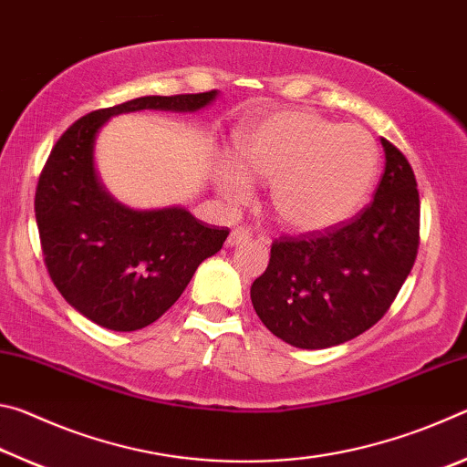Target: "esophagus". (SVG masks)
Instances as JSON below:
<instances>
[{
    "label": "esophagus",
    "instance_id": "obj_1",
    "mask_svg": "<svg viewBox=\"0 0 467 467\" xmlns=\"http://www.w3.org/2000/svg\"><path fill=\"white\" fill-rule=\"evenodd\" d=\"M251 239V233L247 231V228L244 226H236L234 231L228 234V239H226V247H236V244H241V243H247Z\"/></svg>",
    "mask_w": 467,
    "mask_h": 467
}]
</instances>
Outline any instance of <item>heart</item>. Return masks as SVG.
Returning a JSON list of instances; mask_svg holds the SVG:
<instances>
[{
	"instance_id": "1",
	"label": "heart",
	"mask_w": 467,
	"mask_h": 467,
	"mask_svg": "<svg viewBox=\"0 0 467 467\" xmlns=\"http://www.w3.org/2000/svg\"><path fill=\"white\" fill-rule=\"evenodd\" d=\"M236 152L249 177L272 183L274 216L295 233H321L346 223L377 175V148L367 131L309 110L265 117L243 133ZM242 171L233 162L216 171L220 192L231 203L251 197Z\"/></svg>"
}]
</instances>
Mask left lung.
Instances as JSON below:
<instances>
[{"label":"left lung","mask_w":467,"mask_h":467,"mask_svg":"<svg viewBox=\"0 0 467 467\" xmlns=\"http://www.w3.org/2000/svg\"><path fill=\"white\" fill-rule=\"evenodd\" d=\"M381 144L375 200L350 223L275 239L267 270L253 282L257 317L290 346L321 350L360 336L389 311L412 270L420 241L416 177L391 141Z\"/></svg>","instance_id":"obj_1"}]
</instances>
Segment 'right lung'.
<instances>
[{"label":"right lung","instance_id":"1","mask_svg":"<svg viewBox=\"0 0 467 467\" xmlns=\"http://www.w3.org/2000/svg\"><path fill=\"white\" fill-rule=\"evenodd\" d=\"M218 90L141 97L84 115L53 146L35 195L47 272L61 296L100 327L136 331L183 295L228 228L208 226L179 205L131 210L110 197L94 169V141L110 117L158 109L193 113Z\"/></svg>","mask_w":467,"mask_h":467}]
</instances>
